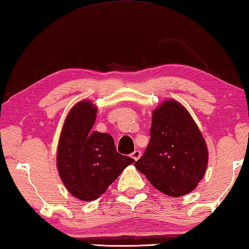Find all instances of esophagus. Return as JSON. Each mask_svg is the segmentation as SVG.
<instances>
[{
    "label": "esophagus",
    "instance_id": "obj_1",
    "mask_svg": "<svg viewBox=\"0 0 249 249\" xmlns=\"http://www.w3.org/2000/svg\"><path fill=\"white\" fill-rule=\"evenodd\" d=\"M141 155H142V153H141V151H139V149H137V151H134L132 154H131V157H132L135 161L138 160V159L141 157Z\"/></svg>",
    "mask_w": 249,
    "mask_h": 249
}]
</instances>
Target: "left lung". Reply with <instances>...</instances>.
Wrapping results in <instances>:
<instances>
[{"label":"left lung","instance_id":"1","mask_svg":"<svg viewBox=\"0 0 249 249\" xmlns=\"http://www.w3.org/2000/svg\"><path fill=\"white\" fill-rule=\"evenodd\" d=\"M208 148L197 124L184 106L167 100L153 110L151 140L135 168L161 193L179 197L203 179Z\"/></svg>","mask_w":249,"mask_h":249}]
</instances>
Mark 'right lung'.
<instances>
[{"label": "right lung", "instance_id": "right-lung-1", "mask_svg": "<svg viewBox=\"0 0 249 249\" xmlns=\"http://www.w3.org/2000/svg\"><path fill=\"white\" fill-rule=\"evenodd\" d=\"M97 107L91 101L77 103L65 119L58 141L56 166L64 185L73 197L91 201L105 193L134 159L116 151L108 133L91 129Z\"/></svg>", "mask_w": 249, "mask_h": 249}]
</instances>
